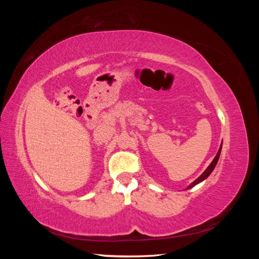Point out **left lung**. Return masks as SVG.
Returning <instances> with one entry per match:
<instances>
[{"mask_svg": "<svg viewBox=\"0 0 259 259\" xmlns=\"http://www.w3.org/2000/svg\"><path fill=\"white\" fill-rule=\"evenodd\" d=\"M223 145V144H222ZM222 145H221V148H219V150H218V152H217V154H216V156L214 158V160L211 161V163L209 164L208 165V167L203 171V174L199 177V178H197L194 180V182L192 183V184H190V186L187 188V189H190V188H192V187H194L195 185H198L199 183H201V182H203V180H204L205 178H207L208 176H209V174L211 173V171H213V169L215 168V166H216V164H217V162H218V159H219V155H221V151H222Z\"/></svg>", "mask_w": 259, "mask_h": 259, "instance_id": "1", "label": "left lung"}]
</instances>
